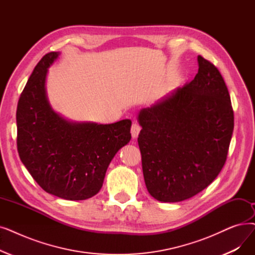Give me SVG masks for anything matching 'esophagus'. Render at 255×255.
<instances>
[{"label": "esophagus", "instance_id": "obj_1", "mask_svg": "<svg viewBox=\"0 0 255 255\" xmlns=\"http://www.w3.org/2000/svg\"><path fill=\"white\" fill-rule=\"evenodd\" d=\"M140 131V126L137 123H133L131 126V135L133 138H136L138 136V133Z\"/></svg>", "mask_w": 255, "mask_h": 255}]
</instances>
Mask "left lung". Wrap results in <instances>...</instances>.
Wrapping results in <instances>:
<instances>
[{
	"instance_id": "8db88e82",
	"label": "left lung",
	"mask_w": 255,
	"mask_h": 255,
	"mask_svg": "<svg viewBox=\"0 0 255 255\" xmlns=\"http://www.w3.org/2000/svg\"><path fill=\"white\" fill-rule=\"evenodd\" d=\"M195 78L141 109L138 147L143 179L161 202L203 191L225 164L235 126L227 86L216 66L198 56Z\"/></svg>"
}]
</instances>
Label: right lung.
Returning <instances> with one entry per match:
<instances>
[{
	"instance_id": "1",
	"label": "right lung",
	"mask_w": 255,
	"mask_h": 255,
	"mask_svg": "<svg viewBox=\"0 0 255 255\" xmlns=\"http://www.w3.org/2000/svg\"><path fill=\"white\" fill-rule=\"evenodd\" d=\"M58 55L50 52L40 59L19 97L17 151L43 191L66 200H85L101 190L110 161L131 139V121L74 123L55 113L45 84Z\"/></svg>"
}]
</instances>
